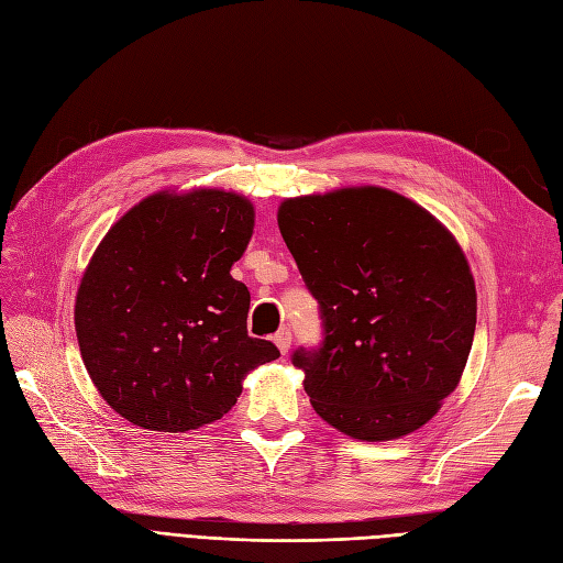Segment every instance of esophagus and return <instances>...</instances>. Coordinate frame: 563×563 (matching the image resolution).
Listing matches in <instances>:
<instances>
[{
    "label": "esophagus",
    "instance_id": "34e87169",
    "mask_svg": "<svg viewBox=\"0 0 563 563\" xmlns=\"http://www.w3.org/2000/svg\"><path fill=\"white\" fill-rule=\"evenodd\" d=\"M290 342H294V335H290L288 328H284V331H279V333L275 335V344L279 346V352H282V354H288Z\"/></svg>",
    "mask_w": 563,
    "mask_h": 563
}]
</instances>
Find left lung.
<instances>
[{
	"label": "left lung",
	"instance_id": "1",
	"mask_svg": "<svg viewBox=\"0 0 563 563\" xmlns=\"http://www.w3.org/2000/svg\"><path fill=\"white\" fill-rule=\"evenodd\" d=\"M282 238L319 302L323 340L296 349L317 415L358 440L429 421L466 367L477 296L461 246L386 188L286 200Z\"/></svg>",
	"mask_w": 563,
	"mask_h": 563
}]
</instances>
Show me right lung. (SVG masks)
Here are the masks:
<instances>
[{
  "label": "right lung",
  "mask_w": 563,
  "mask_h": 563,
  "mask_svg": "<svg viewBox=\"0 0 563 563\" xmlns=\"http://www.w3.org/2000/svg\"><path fill=\"white\" fill-rule=\"evenodd\" d=\"M251 232L249 200L200 188L142 200L97 246L76 338L97 391L134 426L184 433L217 421L244 375L279 356L249 338V288L230 277Z\"/></svg>",
  "instance_id": "right-lung-1"
}]
</instances>
